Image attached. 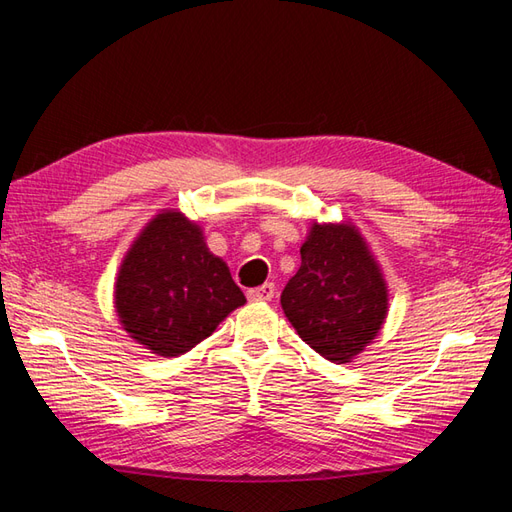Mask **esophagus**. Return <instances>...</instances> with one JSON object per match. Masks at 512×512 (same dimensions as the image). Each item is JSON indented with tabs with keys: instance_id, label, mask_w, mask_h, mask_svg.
I'll list each match as a JSON object with an SVG mask.
<instances>
[{
	"instance_id": "1",
	"label": "esophagus",
	"mask_w": 512,
	"mask_h": 512,
	"mask_svg": "<svg viewBox=\"0 0 512 512\" xmlns=\"http://www.w3.org/2000/svg\"><path fill=\"white\" fill-rule=\"evenodd\" d=\"M246 297H248L250 301H270V299L275 297V284H270V281H266L264 286L248 290Z\"/></svg>"
}]
</instances>
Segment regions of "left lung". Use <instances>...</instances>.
Wrapping results in <instances>:
<instances>
[{
  "mask_svg": "<svg viewBox=\"0 0 512 512\" xmlns=\"http://www.w3.org/2000/svg\"><path fill=\"white\" fill-rule=\"evenodd\" d=\"M387 284L354 224L314 222L301 266L281 292L297 334L332 363H350L387 317Z\"/></svg>",
  "mask_w": 512,
  "mask_h": 512,
  "instance_id": "left-lung-1",
  "label": "left lung"
}]
</instances>
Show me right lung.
<instances>
[{
	"instance_id": "obj_1",
	"label": "right lung",
	"mask_w": 512,
	"mask_h": 512,
	"mask_svg": "<svg viewBox=\"0 0 512 512\" xmlns=\"http://www.w3.org/2000/svg\"><path fill=\"white\" fill-rule=\"evenodd\" d=\"M114 303L123 330L158 356H180L244 306L231 270L180 211L151 220L118 270Z\"/></svg>"
}]
</instances>
